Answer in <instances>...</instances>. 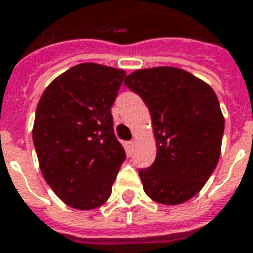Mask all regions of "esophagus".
<instances>
[{
	"mask_svg": "<svg viewBox=\"0 0 253 253\" xmlns=\"http://www.w3.org/2000/svg\"><path fill=\"white\" fill-rule=\"evenodd\" d=\"M125 146H126V150L132 153V150H133V146H135V142L133 140H128L126 143H125Z\"/></svg>",
	"mask_w": 253,
	"mask_h": 253,
	"instance_id": "34e87169",
	"label": "esophagus"
}]
</instances>
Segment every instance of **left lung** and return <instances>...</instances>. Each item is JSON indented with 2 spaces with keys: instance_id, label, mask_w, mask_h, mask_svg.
I'll list each match as a JSON object with an SVG mask.
<instances>
[{
  "instance_id": "left-lung-1",
  "label": "left lung",
  "mask_w": 253,
  "mask_h": 253,
  "mask_svg": "<svg viewBox=\"0 0 253 253\" xmlns=\"http://www.w3.org/2000/svg\"><path fill=\"white\" fill-rule=\"evenodd\" d=\"M150 110L157 154L139 170L149 198L179 205L201 191L220 157L224 118L216 93L184 69H139L125 78Z\"/></svg>"
}]
</instances>
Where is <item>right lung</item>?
<instances>
[{
    "label": "right lung",
    "mask_w": 253,
    "mask_h": 253,
    "mask_svg": "<svg viewBox=\"0 0 253 253\" xmlns=\"http://www.w3.org/2000/svg\"><path fill=\"white\" fill-rule=\"evenodd\" d=\"M124 78L123 69L79 64L55 78L37 104L33 143L40 170L71 208L106 203L126 157L111 114Z\"/></svg>",
    "instance_id": "right-lung-1"
}]
</instances>
